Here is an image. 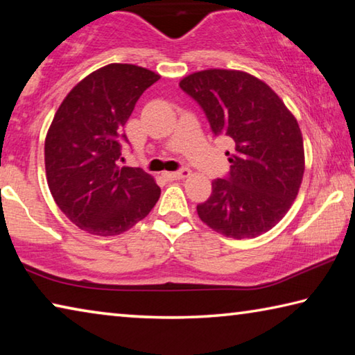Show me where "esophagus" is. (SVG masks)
Here are the masks:
<instances>
[{
    "label": "esophagus",
    "mask_w": 355,
    "mask_h": 355,
    "mask_svg": "<svg viewBox=\"0 0 355 355\" xmlns=\"http://www.w3.org/2000/svg\"><path fill=\"white\" fill-rule=\"evenodd\" d=\"M191 175V171L189 169H180V171H177V172H166L164 173V178H167V180H182V178H186V177H189Z\"/></svg>",
    "instance_id": "1"
}]
</instances>
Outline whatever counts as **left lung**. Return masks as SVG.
<instances>
[{"mask_svg": "<svg viewBox=\"0 0 355 355\" xmlns=\"http://www.w3.org/2000/svg\"><path fill=\"white\" fill-rule=\"evenodd\" d=\"M180 87L197 101L214 136L235 142L230 172L213 180L199 218L228 238H255L277 224L304 177L299 125L268 84L238 70H203Z\"/></svg>", "mask_w": 355, "mask_h": 355, "instance_id": "left-lung-1", "label": "left lung"}]
</instances>
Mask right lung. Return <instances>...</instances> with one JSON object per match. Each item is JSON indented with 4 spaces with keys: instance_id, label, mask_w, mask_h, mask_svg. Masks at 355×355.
Listing matches in <instances>:
<instances>
[{
    "instance_id": "add662e5",
    "label": "right lung",
    "mask_w": 355,
    "mask_h": 355,
    "mask_svg": "<svg viewBox=\"0 0 355 355\" xmlns=\"http://www.w3.org/2000/svg\"><path fill=\"white\" fill-rule=\"evenodd\" d=\"M159 75L110 64L71 89L45 139L48 188L61 211L98 236L127 232L152 211L161 189L141 167H120L125 123Z\"/></svg>"
}]
</instances>
